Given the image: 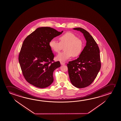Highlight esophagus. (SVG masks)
Wrapping results in <instances>:
<instances>
[{
  "label": "esophagus",
  "instance_id": "esophagus-1",
  "mask_svg": "<svg viewBox=\"0 0 121 121\" xmlns=\"http://www.w3.org/2000/svg\"><path fill=\"white\" fill-rule=\"evenodd\" d=\"M60 64L61 65H65V63L63 62H62V61H60Z\"/></svg>",
  "mask_w": 121,
  "mask_h": 121
}]
</instances>
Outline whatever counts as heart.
I'll use <instances>...</instances> for the list:
<instances>
[{
    "instance_id": "1",
    "label": "heart",
    "mask_w": 121,
    "mask_h": 121,
    "mask_svg": "<svg viewBox=\"0 0 121 121\" xmlns=\"http://www.w3.org/2000/svg\"><path fill=\"white\" fill-rule=\"evenodd\" d=\"M60 42L53 39L50 41L49 46L51 49L56 53H59L64 46L65 51L60 53L56 56V59L60 61H65L73 56H78L83 48V43L81 39L72 32H68L60 36Z\"/></svg>"
}]
</instances>
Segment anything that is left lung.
Instances as JSON below:
<instances>
[{
	"instance_id": "8db88e82",
	"label": "left lung",
	"mask_w": 121,
	"mask_h": 121,
	"mask_svg": "<svg viewBox=\"0 0 121 121\" xmlns=\"http://www.w3.org/2000/svg\"><path fill=\"white\" fill-rule=\"evenodd\" d=\"M83 34L86 46L77 59L67 64L69 79L78 88L87 87L97 77L101 68L99 49L97 43L89 33L82 28H75Z\"/></svg>"
}]
</instances>
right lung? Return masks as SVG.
Here are the masks:
<instances>
[{"label": "right lung", "instance_id": "add662e5", "mask_svg": "<svg viewBox=\"0 0 121 121\" xmlns=\"http://www.w3.org/2000/svg\"><path fill=\"white\" fill-rule=\"evenodd\" d=\"M62 32L49 27H41L25 39L18 61L24 77L30 84L44 88L53 82L54 70L61 65L60 61H54V56L49 43Z\"/></svg>", "mask_w": 121, "mask_h": 121}]
</instances>
